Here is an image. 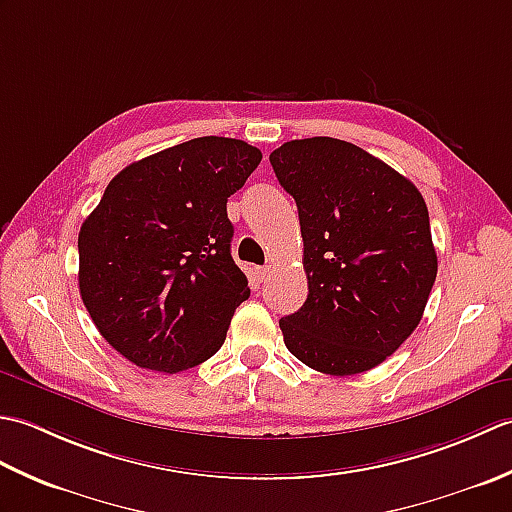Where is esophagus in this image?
I'll use <instances>...</instances> for the list:
<instances>
[{"label":"esophagus","instance_id":"34e87169","mask_svg":"<svg viewBox=\"0 0 512 512\" xmlns=\"http://www.w3.org/2000/svg\"><path fill=\"white\" fill-rule=\"evenodd\" d=\"M270 273H273V268H270V266H259V268H255V277H257L259 284H264V281L270 277Z\"/></svg>","mask_w":512,"mask_h":512}]
</instances>
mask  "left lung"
I'll use <instances>...</instances> for the list:
<instances>
[{"instance_id":"8db88e82","label":"left lung","mask_w":512,"mask_h":512,"mask_svg":"<svg viewBox=\"0 0 512 512\" xmlns=\"http://www.w3.org/2000/svg\"><path fill=\"white\" fill-rule=\"evenodd\" d=\"M297 202L308 299L279 319L301 363L330 376L380 365L418 328L438 275L416 184L339 138L290 140L270 154Z\"/></svg>"}]
</instances>
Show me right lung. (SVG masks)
I'll list each match as a JSON object with an SVG mask.
<instances>
[{
  "label": "right lung",
  "instance_id": "1",
  "mask_svg": "<svg viewBox=\"0 0 512 512\" xmlns=\"http://www.w3.org/2000/svg\"><path fill=\"white\" fill-rule=\"evenodd\" d=\"M262 162L202 136L125 167L79 233V290L96 328L138 367L176 374L220 350L250 295L226 202Z\"/></svg>",
  "mask_w": 512,
  "mask_h": 512
}]
</instances>
